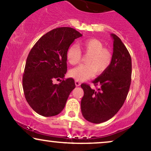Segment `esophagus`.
Listing matches in <instances>:
<instances>
[{
	"label": "esophagus",
	"mask_w": 151,
	"mask_h": 151,
	"mask_svg": "<svg viewBox=\"0 0 151 151\" xmlns=\"http://www.w3.org/2000/svg\"><path fill=\"white\" fill-rule=\"evenodd\" d=\"M75 84H76V86H80L81 82H80V81H79L76 80V81H75Z\"/></svg>",
	"instance_id": "34e87169"
}]
</instances>
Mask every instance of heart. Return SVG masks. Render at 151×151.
<instances>
[{"mask_svg": "<svg viewBox=\"0 0 151 151\" xmlns=\"http://www.w3.org/2000/svg\"><path fill=\"white\" fill-rule=\"evenodd\" d=\"M80 49L86 55V65H81L72 69L69 74L77 81H84L94 75L101 74L109 68L111 63L112 55L109 50L104 48L103 43L97 39H88L79 43ZM77 45H71L67 51V60L72 65L80 62L81 50Z\"/></svg>", "mask_w": 151, "mask_h": 151, "instance_id": "obj_1", "label": "heart"}]
</instances>
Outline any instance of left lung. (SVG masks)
I'll use <instances>...</instances> for the list:
<instances>
[{
  "instance_id": "obj_1",
  "label": "left lung",
  "mask_w": 151,
  "mask_h": 151,
  "mask_svg": "<svg viewBox=\"0 0 151 151\" xmlns=\"http://www.w3.org/2000/svg\"><path fill=\"white\" fill-rule=\"evenodd\" d=\"M114 52L110 66L104 72L92 81L97 89L89 84H81L84 96L81 110L86 120L100 124L109 120L119 111L129 93L131 81V55L121 40L112 33Z\"/></svg>"
}]
</instances>
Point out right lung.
<instances>
[{
  "mask_svg": "<svg viewBox=\"0 0 151 151\" xmlns=\"http://www.w3.org/2000/svg\"><path fill=\"white\" fill-rule=\"evenodd\" d=\"M82 36L75 29L58 27L42 36L27 56L22 77V88L28 104L36 113L49 117L65 108L74 79H64L67 70V51L75 39ZM62 78L60 84L55 79Z\"/></svg>",
  "mask_w": 151,
  "mask_h": 151,
  "instance_id": "1",
  "label": "right lung"
}]
</instances>
